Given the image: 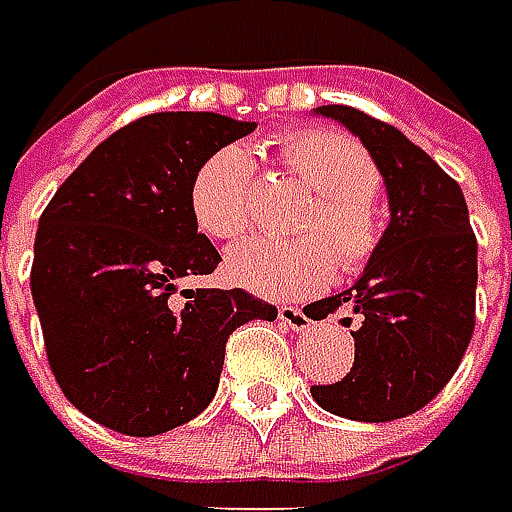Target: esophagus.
<instances>
[{
    "mask_svg": "<svg viewBox=\"0 0 512 512\" xmlns=\"http://www.w3.org/2000/svg\"><path fill=\"white\" fill-rule=\"evenodd\" d=\"M279 320L285 322L291 331H308L314 322H311V317L305 314V311H299V308H291V305H282L279 308Z\"/></svg>",
    "mask_w": 512,
    "mask_h": 512,
    "instance_id": "34e87169",
    "label": "esophagus"
}]
</instances>
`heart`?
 Listing matches in <instances>:
<instances>
[{"mask_svg": "<svg viewBox=\"0 0 512 512\" xmlns=\"http://www.w3.org/2000/svg\"><path fill=\"white\" fill-rule=\"evenodd\" d=\"M279 161L314 201L296 218V239H253L227 253V276L273 299L322 288L337 268L357 270L377 250L383 224L374 204L380 172L371 155L343 132L299 129L276 141ZM190 213L201 233L236 242L253 224V161L239 143L207 155L190 184Z\"/></svg>", "mask_w": 512, "mask_h": 512, "instance_id": "1", "label": "heart"}]
</instances>
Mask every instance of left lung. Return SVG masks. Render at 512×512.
<instances>
[{"mask_svg": "<svg viewBox=\"0 0 512 512\" xmlns=\"http://www.w3.org/2000/svg\"><path fill=\"white\" fill-rule=\"evenodd\" d=\"M314 115L337 120L369 149L386 184L389 224L357 282L314 302V320L348 305L357 328L351 371L340 383L311 386V395L348 421H397L447 386L473 337L478 244L467 201L395 126L351 106H320Z\"/></svg>", "mask_w": 512, "mask_h": 512, "instance_id": "left-lung-1", "label": "left lung"}]
</instances>
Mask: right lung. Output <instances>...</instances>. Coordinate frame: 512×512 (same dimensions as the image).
Segmentation results:
<instances>
[{
  "label": "right lung",
  "mask_w": 512,
  "mask_h": 512,
  "mask_svg": "<svg viewBox=\"0 0 512 512\" xmlns=\"http://www.w3.org/2000/svg\"><path fill=\"white\" fill-rule=\"evenodd\" d=\"M256 123L158 112L109 135L39 216L31 268L51 371L91 421L149 438L216 397L227 337L276 305L242 288H184L221 262L190 213L207 155Z\"/></svg>",
  "instance_id": "1"
}]
</instances>
